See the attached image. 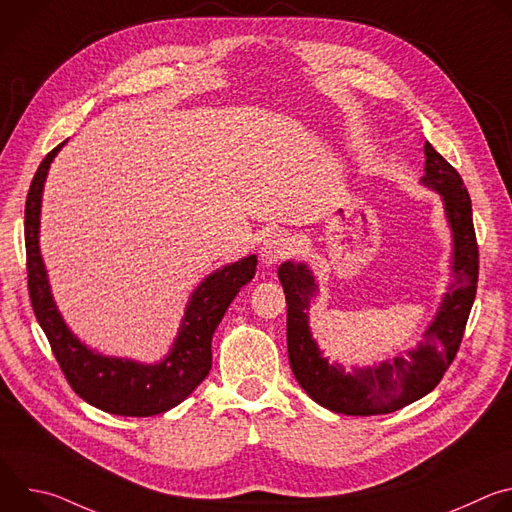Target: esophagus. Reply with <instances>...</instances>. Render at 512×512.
Segmentation results:
<instances>
[{
	"label": "esophagus",
	"mask_w": 512,
	"mask_h": 512,
	"mask_svg": "<svg viewBox=\"0 0 512 512\" xmlns=\"http://www.w3.org/2000/svg\"><path fill=\"white\" fill-rule=\"evenodd\" d=\"M291 253V239L283 231H273L261 245V259L265 265H277Z\"/></svg>",
	"instance_id": "34e87169"
}]
</instances>
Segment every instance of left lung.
<instances>
[{
  "mask_svg": "<svg viewBox=\"0 0 512 512\" xmlns=\"http://www.w3.org/2000/svg\"><path fill=\"white\" fill-rule=\"evenodd\" d=\"M421 182L444 200L452 229L454 283L423 340L407 356L383 360L379 367L352 369L322 356L308 326L310 302L318 285L306 263L285 261L277 275L287 304V352L289 367L300 387L322 407L342 415H381L397 411L437 387L460 348L466 322L476 298L478 243L472 223V202L462 176L433 145L425 141V176Z\"/></svg>",
  "mask_w": 512,
  "mask_h": 512,
  "instance_id": "8db88e82",
  "label": "left lung"
}]
</instances>
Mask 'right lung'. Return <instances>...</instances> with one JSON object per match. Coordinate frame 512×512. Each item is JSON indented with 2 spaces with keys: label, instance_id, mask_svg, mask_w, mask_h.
Returning <instances> with one entry per match:
<instances>
[{
  "label": "right lung",
  "instance_id": "1",
  "mask_svg": "<svg viewBox=\"0 0 512 512\" xmlns=\"http://www.w3.org/2000/svg\"><path fill=\"white\" fill-rule=\"evenodd\" d=\"M64 143L66 141L56 145L42 160L26 198V269L36 320L50 342L68 385L87 403L101 411L125 417L164 413L182 403L206 379L212 367V334L239 289L253 279L257 257L249 255L210 273L194 289L174 346L162 362L141 364L93 352L66 328L52 300L38 245L44 180L50 162Z\"/></svg>",
  "mask_w": 512,
  "mask_h": 512
}]
</instances>
